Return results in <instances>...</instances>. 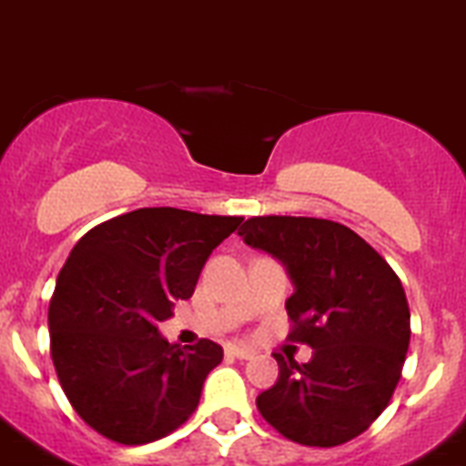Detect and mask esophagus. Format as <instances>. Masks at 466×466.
Segmentation results:
<instances>
[{"instance_id":"1","label":"esophagus","mask_w":466,"mask_h":466,"mask_svg":"<svg viewBox=\"0 0 466 466\" xmlns=\"http://www.w3.org/2000/svg\"><path fill=\"white\" fill-rule=\"evenodd\" d=\"M225 353L232 355V358H237V360H253L255 358L253 350H248V348H241V346H232V343L225 348Z\"/></svg>"}]
</instances>
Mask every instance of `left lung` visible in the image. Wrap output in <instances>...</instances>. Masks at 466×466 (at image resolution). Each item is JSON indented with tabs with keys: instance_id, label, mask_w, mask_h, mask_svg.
<instances>
[{
	"instance_id": "left-lung-1",
	"label": "left lung",
	"mask_w": 466,
	"mask_h": 466,
	"mask_svg": "<svg viewBox=\"0 0 466 466\" xmlns=\"http://www.w3.org/2000/svg\"><path fill=\"white\" fill-rule=\"evenodd\" d=\"M238 237L283 264L295 285L285 301L295 322L290 341L313 348L304 364L274 355L279 380L258 395L259 413L301 446L350 441L383 413L400 383L410 339L401 280L334 220L250 218Z\"/></svg>"
}]
</instances>
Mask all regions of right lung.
<instances>
[{"label":"right lung","mask_w":466,"mask_h":466,"mask_svg":"<svg viewBox=\"0 0 466 466\" xmlns=\"http://www.w3.org/2000/svg\"><path fill=\"white\" fill-rule=\"evenodd\" d=\"M241 220L137 208L74 246L48 306L50 358L66 400L102 437L139 446L192 416L223 348L208 339L181 348L157 327Z\"/></svg>","instance_id":"right-lung-1"}]
</instances>
